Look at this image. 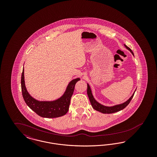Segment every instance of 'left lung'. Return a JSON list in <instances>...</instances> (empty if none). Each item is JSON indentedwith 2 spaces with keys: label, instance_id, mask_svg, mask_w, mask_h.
Masks as SVG:
<instances>
[{
  "label": "left lung",
  "instance_id": "left-lung-1",
  "mask_svg": "<svg viewBox=\"0 0 157 157\" xmlns=\"http://www.w3.org/2000/svg\"><path fill=\"white\" fill-rule=\"evenodd\" d=\"M124 46H125V47L127 48V49H128L132 53L133 56H134V54L133 52L132 51V50L129 48H128L127 45L124 44ZM87 86H88L87 94H88V98L90 99V102L91 104L92 108L94 109H95L96 111H99V112H102L103 113H112L118 112V111H120L121 110L124 109L127 106V105L129 104L130 101H131V99H132V98L134 97L135 92H135H134V94H132V95L127 100V101H125V102H124L122 104H121L116 105H114V106H105V105L99 104L98 102H97L95 99V98H94V96L92 95V91H91L90 86L88 83H87Z\"/></svg>",
  "mask_w": 157,
  "mask_h": 157
}]
</instances>
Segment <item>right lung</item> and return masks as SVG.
<instances>
[{
	"label": "right lung",
	"mask_w": 157,
	"mask_h": 157,
	"mask_svg": "<svg viewBox=\"0 0 157 157\" xmlns=\"http://www.w3.org/2000/svg\"><path fill=\"white\" fill-rule=\"evenodd\" d=\"M79 80L80 78H78L69 82L64 94L59 98L52 101H40L32 97L26 90L25 83L23 67L21 76L23 97L27 105L40 117L48 118L60 117L65 115L68 111L75 84Z\"/></svg>",
	"instance_id": "obj_1"
}]
</instances>
